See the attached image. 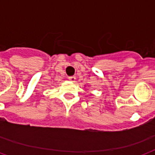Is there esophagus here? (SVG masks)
Returning a JSON list of instances; mask_svg holds the SVG:
<instances>
[{"label": "esophagus", "mask_w": 155, "mask_h": 155, "mask_svg": "<svg viewBox=\"0 0 155 155\" xmlns=\"http://www.w3.org/2000/svg\"><path fill=\"white\" fill-rule=\"evenodd\" d=\"M68 80H70V81H71V82H75V80H76V78H75V76H69V77H68Z\"/></svg>", "instance_id": "obj_1"}]
</instances>
